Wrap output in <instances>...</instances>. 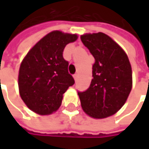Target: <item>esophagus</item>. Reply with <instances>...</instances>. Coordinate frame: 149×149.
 <instances>
[{
	"label": "esophagus",
	"mask_w": 149,
	"mask_h": 149,
	"mask_svg": "<svg viewBox=\"0 0 149 149\" xmlns=\"http://www.w3.org/2000/svg\"><path fill=\"white\" fill-rule=\"evenodd\" d=\"M73 77H74L75 81H77V77H78V74H77V73H76V74L73 76Z\"/></svg>",
	"instance_id": "obj_1"
}]
</instances>
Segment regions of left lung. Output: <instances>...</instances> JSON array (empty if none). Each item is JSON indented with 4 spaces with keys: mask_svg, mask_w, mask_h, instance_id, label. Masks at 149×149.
<instances>
[{
    "mask_svg": "<svg viewBox=\"0 0 149 149\" xmlns=\"http://www.w3.org/2000/svg\"><path fill=\"white\" fill-rule=\"evenodd\" d=\"M81 40L95 58L91 83L78 92L84 112L95 119L116 114L132 89V69L124 50L104 33H84Z\"/></svg>",
    "mask_w": 149,
    "mask_h": 149,
    "instance_id": "8db88e82",
    "label": "left lung"
}]
</instances>
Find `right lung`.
<instances>
[{
    "mask_svg": "<svg viewBox=\"0 0 149 149\" xmlns=\"http://www.w3.org/2000/svg\"><path fill=\"white\" fill-rule=\"evenodd\" d=\"M77 40V34L52 31L33 45L21 61L18 76L19 96L34 113L47 116L57 111L64 93L74 84L63 51Z\"/></svg>",
    "mask_w": 149,
    "mask_h": 149,
    "instance_id": "add662e5",
    "label": "right lung"
}]
</instances>
